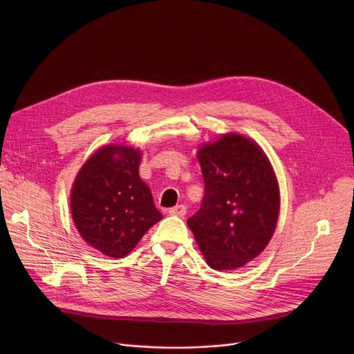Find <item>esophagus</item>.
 Instances as JSON below:
<instances>
[{
    "instance_id": "esophagus-1",
    "label": "esophagus",
    "mask_w": 354,
    "mask_h": 354,
    "mask_svg": "<svg viewBox=\"0 0 354 354\" xmlns=\"http://www.w3.org/2000/svg\"><path fill=\"white\" fill-rule=\"evenodd\" d=\"M169 214H171V216L183 217V216L186 214V206H185V205H179V206H175V207L169 209Z\"/></svg>"
}]
</instances>
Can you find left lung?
<instances>
[{"instance_id": "1", "label": "left lung", "mask_w": 354, "mask_h": 354, "mask_svg": "<svg viewBox=\"0 0 354 354\" xmlns=\"http://www.w3.org/2000/svg\"><path fill=\"white\" fill-rule=\"evenodd\" d=\"M197 160L205 179L200 210L187 220L207 265L243 268L270 242L280 212V189L262 147L238 133L203 142Z\"/></svg>"}]
</instances>
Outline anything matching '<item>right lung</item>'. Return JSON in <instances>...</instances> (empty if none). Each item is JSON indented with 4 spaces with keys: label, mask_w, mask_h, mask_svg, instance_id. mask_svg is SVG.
<instances>
[{
    "label": "right lung",
    "mask_w": 354,
    "mask_h": 354,
    "mask_svg": "<svg viewBox=\"0 0 354 354\" xmlns=\"http://www.w3.org/2000/svg\"><path fill=\"white\" fill-rule=\"evenodd\" d=\"M141 149L108 144L96 149L78 171L70 210L81 238L109 258H124L162 214L140 178Z\"/></svg>",
    "instance_id": "add662e5"
}]
</instances>
